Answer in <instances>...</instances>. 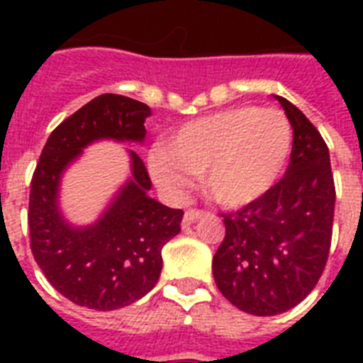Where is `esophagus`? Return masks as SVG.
<instances>
[{"mask_svg": "<svg viewBox=\"0 0 363 363\" xmlns=\"http://www.w3.org/2000/svg\"><path fill=\"white\" fill-rule=\"evenodd\" d=\"M203 215H205L203 211L188 209L186 213H184V218H182V222H184V226H190V224H194L196 220H199V218H201Z\"/></svg>", "mask_w": 363, "mask_h": 363, "instance_id": "obj_1", "label": "esophagus"}]
</instances>
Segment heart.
<instances>
[{"label":"heart","instance_id":"b5f03b06","mask_svg":"<svg viewBox=\"0 0 363 363\" xmlns=\"http://www.w3.org/2000/svg\"><path fill=\"white\" fill-rule=\"evenodd\" d=\"M292 143V128L281 111L241 105L181 125L167 150L150 152L148 167L165 192L177 196L188 186V173L201 175L216 203L239 209L279 182Z\"/></svg>","mask_w":363,"mask_h":363}]
</instances>
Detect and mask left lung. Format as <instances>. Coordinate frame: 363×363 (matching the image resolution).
<instances>
[{"label": "left lung", "instance_id": "8db88e82", "mask_svg": "<svg viewBox=\"0 0 363 363\" xmlns=\"http://www.w3.org/2000/svg\"><path fill=\"white\" fill-rule=\"evenodd\" d=\"M292 124L290 164L264 198L224 216L213 258L222 296L248 315L273 316L303 301L326 267L335 184L330 150L309 118L275 96Z\"/></svg>", "mask_w": 363, "mask_h": 363}]
</instances>
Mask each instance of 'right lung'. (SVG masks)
<instances>
[{
  "mask_svg": "<svg viewBox=\"0 0 363 363\" xmlns=\"http://www.w3.org/2000/svg\"><path fill=\"white\" fill-rule=\"evenodd\" d=\"M150 107L101 94L50 133L31 179L30 247L48 282L73 303L115 311L141 299L162 273V248L181 232V209L148 196L147 167L133 150L131 177L90 226H73L58 207L64 171L99 139L143 143Z\"/></svg>",
  "mask_w": 363,
  "mask_h": 363,
  "instance_id": "right-lung-1",
  "label": "right lung"
}]
</instances>
